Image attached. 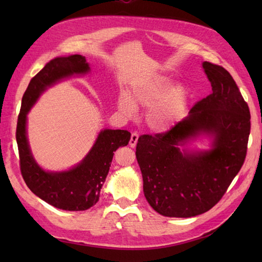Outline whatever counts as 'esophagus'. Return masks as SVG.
<instances>
[{"label": "esophagus", "mask_w": 262, "mask_h": 262, "mask_svg": "<svg viewBox=\"0 0 262 262\" xmlns=\"http://www.w3.org/2000/svg\"><path fill=\"white\" fill-rule=\"evenodd\" d=\"M138 141V134L137 133H133L132 136H130V141H129V145L130 147H135L136 144Z\"/></svg>", "instance_id": "34e87169"}]
</instances>
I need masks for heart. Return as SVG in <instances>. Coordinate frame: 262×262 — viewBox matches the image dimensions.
Segmentation results:
<instances>
[{"label":"heart","mask_w":262,"mask_h":262,"mask_svg":"<svg viewBox=\"0 0 262 262\" xmlns=\"http://www.w3.org/2000/svg\"><path fill=\"white\" fill-rule=\"evenodd\" d=\"M188 101L187 89L173 86V81L162 74L137 80L132 86L130 96L122 93L118 108L122 115L133 117L136 107L148 108L145 121L152 130L164 133L171 129L185 113Z\"/></svg>","instance_id":"b5f03b06"}]
</instances>
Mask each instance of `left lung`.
<instances>
[{"mask_svg": "<svg viewBox=\"0 0 262 262\" xmlns=\"http://www.w3.org/2000/svg\"><path fill=\"white\" fill-rule=\"evenodd\" d=\"M203 68L213 92L168 132L143 135L137 142L144 194L163 216L186 219L214 207L246 160L251 128L248 103L224 68L209 62ZM202 134L213 137L209 151L180 149Z\"/></svg>", "mask_w": 262, "mask_h": 262, "instance_id": "obj_1", "label": "left lung"}]
</instances>
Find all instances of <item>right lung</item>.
Here are the masks:
<instances>
[{
	"instance_id": "1",
	"label": "right lung",
	"mask_w": 262,
	"mask_h": 262,
	"mask_svg": "<svg viewBox=\"0 0 262 262\" xmlns=\"http://www.w3.org/2000/svg\"><path fill=\"white\" fill-rule=\"evenodd\" d=\"M89 71L90 68L82 55L52 59L31 79L22 97L18 116L15 138L18 143L22 178L36 196L63 210H86L98 203L114 152L120 146H126L130 140V133L128 130H101L91 151L81 163L69 171H45L33 159L27 138V115L29 110L47 88L65 77L74 74H86Z\"/></svg>"
}]
</instances>
